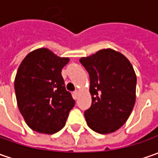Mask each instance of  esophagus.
<instances>
[{"label":"esophagus","instance_id":"1","mask_svg":"<svg viewBox=\"0 0 158 158\" xmlns=\"http://www.w3.org/2000/svg\"><path fill=\"white\" fill-rule=\"evenodd\" d=\"M78 94H79V91H78V90H75L73 92V97L75 100L78 98Z\"/></svg>","mask_w":158,"mask_h":158}]
</instances>
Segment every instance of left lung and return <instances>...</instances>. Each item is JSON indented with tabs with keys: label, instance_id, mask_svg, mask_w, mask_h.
<instances>
[{
	"label": "left lung",
	"instance_id": "obj_1",
	"mask_svg": "<svg viewBox=\"0 0 158 158\" xmlns=\"http://www.w3.org/2000/svg\"><path fill=\"white\" fill-rule=\"evenodd\" d=\"M79 62L90 77L92 105L84 114L88 127L100 134L116 131L127 122L135 102L136 76L132 64L112 49L81 57Z\"/></svg>",
	"mask_w": 158,
	"mask_h": 158
}]
</instances>
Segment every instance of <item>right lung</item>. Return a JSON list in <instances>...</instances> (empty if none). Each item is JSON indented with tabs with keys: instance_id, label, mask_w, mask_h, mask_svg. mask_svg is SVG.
Here are the masks:
<instances>
[{
	"instance_id": "1",
	"label": "right lung",
	"mask_w": 158,
	"mask_h": 158,
	"mask_svg": "<svg viewBox=\"0 0 158 158\" xmlns=\"http://www.w3.org/2000/svg\"><path fill=\"white\" fill-rule=\"evenodd\" d=\"M69 62L45 48L29 53L15 79L17 105L28 126L39 133L54 134L65 125L75 105L61 72Z\"/></svg>"
}]
</instances>
